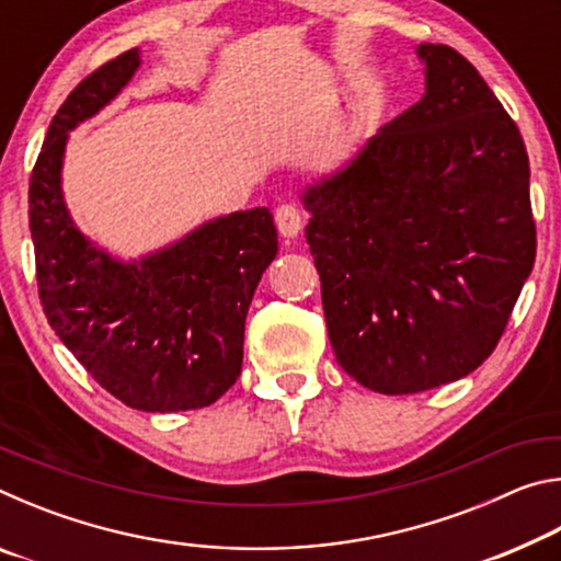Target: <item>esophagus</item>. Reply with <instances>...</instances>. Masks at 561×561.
<instances>
[{
    "instance_id": "esophagus-1",
    "label": "esophagus",
    "mask_w": 561,
    "mask_h": 561,
    "mask_svg": "<svg viewBox=\"0 0 561 561\" xmlns=\"http://www.w3.org/2000/svg\"><path fill=\"white\" fill-rule=\"evenodd\" d=\"M274 222H277V230L282 237H297L301 232V215L294 205H279L277 213H274Z\"/></svg>"
}]
</instances>
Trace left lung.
Instances as JSON below:
<instances>
[{
  "label": "left lung",
  "mask_w": 561,
  "mask_h": 561,
  "mask_svg": "<svg viewBox=\"0 0 561 561\" xmlns=\"http://www.w3.org/2000/svg\"><path fill=\"white\" fill-rule=\"evenodd\" d=\"M415 56L421 101L301 190L339 366L386 396L472 374L537 252L515 121L450 46Z\"/></svg>",
  "instance_id": "left-lung-1"
}]
</instances>
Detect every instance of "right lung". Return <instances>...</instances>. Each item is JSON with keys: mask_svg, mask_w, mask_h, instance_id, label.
Here are the masks:
<instances>
[{"mask_svg": "<svg viewBox=\"0 0 561 561\" xmlns=\"http://www.w3.org/2000/svg\"><path fill=\"white\" fill-rule=\"evenodd\" d=\"M130 49L103 64L61 103L30 183V230L44 314L76 360L136 411L215 403L242 371L244 319L277 257L267 207L213 217L175 242L123 260L79 230L64 201L69 133L128 87Z\"/></svg>", "mask_w": 561, "mask_h": 561, "instance_id": "right-lung-1", "label": "right lung"}]
</instances>
